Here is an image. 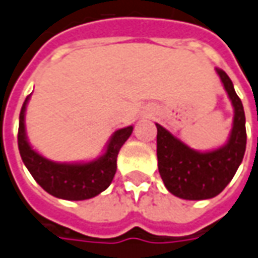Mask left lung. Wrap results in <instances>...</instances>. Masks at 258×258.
<instances>
[{"label":"left lung","instance_id":"1","mask_svg":"<svg viewBox=\"0 0 258 258\" xmlns=\"http://www.w3.org/2000/svg\"><path fill=\"white\" fill-rule=\"evenodd\" d=\"M234 108L229 142L212 152H198L157 125V167L166 189L186 200H205L222 193L237 172L246 152V116L229 75L216 69Z\"/></svg>","mask_w":258,"mask_h":258}]
</instances>
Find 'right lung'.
I'll return each instance as SVG.
<instances>
[{
    "label": "right lung",
    "mask_w": 258,
    "mask_h": 258,
    "mask_svg": "<svg viewBox=\"0 0 258 258\" xmlns=\"http://www.w3.org/2000/svg\"><path fill=\"white\" fill-rule=\"evenodd\" d=\"M28 101L29 96H27L21 108L18 149L24 165L27 166L36 183L49 195L65 200H86L108 189L116 173L117 153L132 135L133 126L119 129L113 133L106 152L96 160L88 163H56L36 153L27 141L25 109Z\"/></svg>",
    "instance_id": "right-lung-1"
}]
</instances>
